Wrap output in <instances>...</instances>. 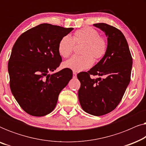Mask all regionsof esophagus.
I'll return each instance as SVG.
<instances>
[{"mask_svg": "<svg viewBox=\"0 0 146 146\" xmlns=\"http://www.w3.org/2000/svg\"><path fill=\"white\" fill-rule=\"evenodd\" d=\"M77 76V74L76 72H73V78H76Z\"/></svg>", "mask_w": 146, "mask_h": 146, "instance_id": "obj_1", "label": "esophagus"}]
</instances>
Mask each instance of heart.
Returning <instances> with one entry per match:
<instances>
[{"label":"heart","mask_w":146,"mask_h":146,"mask_svg":"<svg viewBox=\"0 0 146 146\" xmlns=\"http://www.w3.org/2000/svg\"><path fill=\"white\" fill-rule=\"evenodd\" d=\"M74 44H84L82 56H73L64 62V66L74 72H81L89 68L93 64L94 60H98L104 56L107 52V42L96 30L85 27L74 33L72 38L64 36L59 41L58 51L64 58L68 57L73 52Z\"/></svg>","instance_id":"obj_1"}]
</instances>
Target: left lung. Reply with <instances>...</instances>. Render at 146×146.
<instances>
[{"label": "left lung", "instance_id": "8db88e82", "mask_svg": "<svg viewBox=\"0 0 146 146\" xmlns=\"http://www.w3.org/2000/svg\"><path fill=\"white\" fill-rule=\"evenodd\" d=\"M94 26L106 35L107 52L89 71L78 74L81 84L78 94L83 110L100 116L113 110L122 99L130 82L132 58L126 39L119 30L106 23ZM90 75L99 78L91 79Z\"/></svg>", "mask_w": 146, "mask_h": 146}]
</instances>
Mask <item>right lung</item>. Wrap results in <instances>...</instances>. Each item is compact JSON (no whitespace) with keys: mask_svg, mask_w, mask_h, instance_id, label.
I'll list each match as a JSON object with an SVG mask.
<instances>
[{"mask_svg":"<svg viewBox=\"0 0 146 146\" xmlns=\"http://www.w3.org/2000/svg\"><path fill=\"white\" fill-rule=\"evenodd\" d=\"M72 30L44 23L25 32L15 42L8 64L10 87L29 114L44 116L52 111L60 92L72 78L69 68L49 74L62 62L59 41Z\"/></svg>","mask_w":146,"mask_h":146,"instance_id":"add662e5","label":"right lung"}]
</instances>
